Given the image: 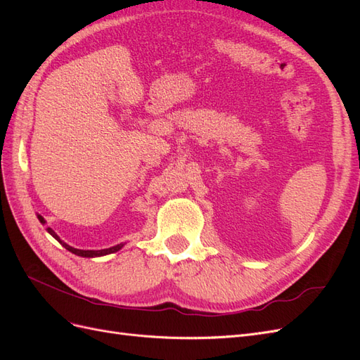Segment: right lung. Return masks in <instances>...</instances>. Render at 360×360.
<instances>
[{
  "label": "right lung",
  "mask_w": 360,
  "mask_h": 360,
  "mask_svg": "<svg viewBox=\"0 0 360 360\" xmlns=\"http://www.w3.org/2000/svg\"><path fill=\"white\" fill-rule=\"evenodd\" d=\"M37 219L41 222V224H46V221H45V217L43 216H40V214H37ZM46 231L56 238V240H58L64 248H66L68 250H70L72 254H75V255H78V257H85V258H94V257H103V255H108V254H114V252H117V250H120L122 249L124 245L123 243H120V245H115V246H112V248H108V249H99V250H84V249H76V248H72V246H69L68 243H64L61 238L57 236V233L52 230V228H46Z\"/></svg>",
  "instance_id": "right-lung-1"
}]
</instances>
